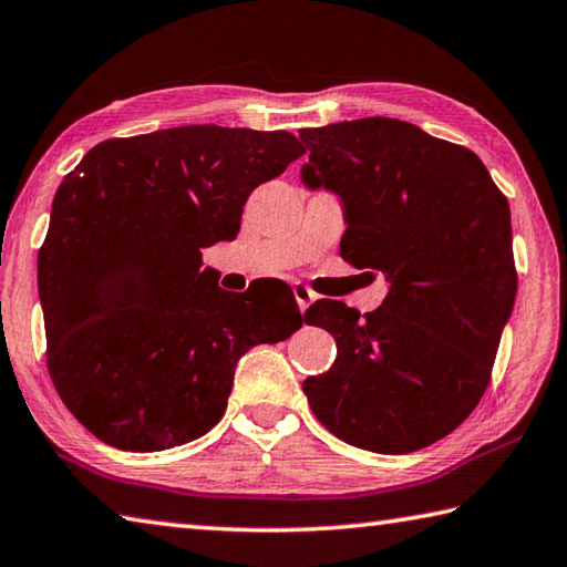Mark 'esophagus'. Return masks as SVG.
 <instances>
[{
  "mask_svg": "<svg viewBox=\"0 0 567 567\" xmlns=\"http://www.w3.org/2000/svg\"><path fill=\"white\" fill-rule=\"evenodd\" d=\"M292 292H295V300H297V307H300V312H305L307 307L312 305L315 297H317V295L310 290V287L302 285V282H295V285H292Z\"/></svg>",
  "mask_w": 567,
  "mask_h": 567,
  "instance_id": "obj_1",
  "label": "esophagus"
}]
</instances>
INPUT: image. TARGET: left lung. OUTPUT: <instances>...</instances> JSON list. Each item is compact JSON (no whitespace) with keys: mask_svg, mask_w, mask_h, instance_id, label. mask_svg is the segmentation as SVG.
I'll list each match as a JSON object with an SVG mask.
<instances>
[{"mask_svg":"<svg viewBox=\"0 0 567 567\" xmlns=\"http://www.w3.org/2000/svg\"><path fill=\"white\" fill-rule=\"evenodd\" d=\"M302 181L344 203L342 260L384 272L382 307L317 300L305 322L337 342L305 379L319 424L374 454H411L466 421L491 382L516 300L511 208L476 153L369 116L302 128Z\"/></svg>","mask_w":567,"mask_h":567,"instance_id":"obj_1","label":"left lung"}]
</instances>
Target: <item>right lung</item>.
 <instances>
[{
	"instance_id": "add662e5",
	"label": "right lung",
	"mask_w": 567,
	"mask_h": 567,
	"mask_svg": "<svg viewBox=\"0 0 567 567\" xmlns=\"http://www.w3.org/2000/svg\"><path fill=\"white\" fill-rule=\"evenodd\" d=\"M302 153L287 131L178 126L99 143L61 181L39 250L47 369L104 444L148 454L208 434L238 359L302 327L282 280L230 297L200 270Z\"/></svg>"
}]
</instances>
